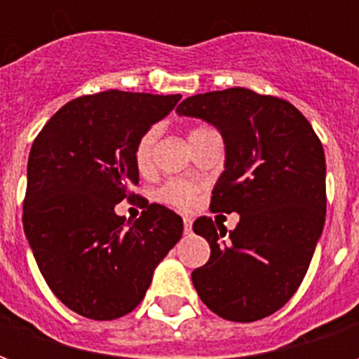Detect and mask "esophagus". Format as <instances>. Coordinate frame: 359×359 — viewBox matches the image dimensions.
Segmentation results:
<instances>
[{
  "mask_svg": "<svg viewBox=\"0 0 359 359\" xmlns=\"http://www.w3.org/2000/svg\"><path fill=\"white\" fill-rule=\"evenodd\" d=\"M182 223H184V233H192V219L184 217L182 219Z\"/></svg>",
  "mask_w": 359,
  "mask_h": 359,
  "instance_id": "esophagus-1",
  "label": "esophagus"
}]
</instances>
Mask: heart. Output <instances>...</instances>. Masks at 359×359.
Wrapping results in <instances>:
<instances>
[{
	"label": "heart",
	"mask_w": 359,
	"mask_h": 359,
	"mask_svg": "<svg viewBox=\"0 0 359 359\" xmlns=\"http://www.w3.org/2000/svg\"><path fill=\"white\" fill-rule=\"evenodd\" d=\"M211 128L208 126H194L188 130V140L194 142L196 138H200L203 133H208ZM154 144H156V133L154 130H148L144 133L136 142L134 146V165L140 172L149 171L151 167V157H154ZM202 187L196 184V182H190V180L182 179H172L169 182H165L163 187L159 188L157 192V198L161 200L167 205H171L175 210L188 211L192 210L198 202V194H200Z\"/></svg>",
	"instance_id": "obj_1"
}]
</instances>
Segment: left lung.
<instances>
[{
	"instance_id": "1",
	"label": "left lung",
	"mask_w": 359,
	"mask_h": 359,
	"mask_svg": "<svg viewBox=\"0 0 359 359\" xmlns=\"http://www.w3.org/2000/svg\"><path fill=\"white\" fill-rule=\"evenodd\" d=\"M177 113L219 128L226 159L210 210L241 213L229 233L211 217L194 221L211 248L192 271L198 296L229 321L264 319L298 290L323 231L321 140L292 103L241 86L187 97Z\"/></svg>"
}]
</instances>
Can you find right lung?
I'll return each mask as SVG.
<instances>
[{
  "mask_svg": "<svg viewBox=\"0 0 359 359\" xmlns=\"http://www.w3.org/2000/svg\"><path fill=\"white\" fill-rule=\"evenodd\" d=\"M180 97L121 90L81 95L36 136L22 226L51 292L79 316L109 321L130 313L182 236L175 211L130 190L138 184L136 142ZM123 199L142 203L136 222L114 213Z\"/></svg>",
  "mask_w": 359,
  "mask_h": 359,
  "instance_id": "right-lung-1",
  "label": "right lung"
}]
</instances>
